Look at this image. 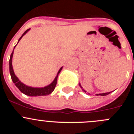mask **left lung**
Here are the masks:
<instances>
[{"label":"left lung","mask_w":134,"mask_h":134,"mask_svg":"<svg viewBox=\"0 0 134 134\" xmlns=\"http://www.w3.org/2000/svg\"><path fill=\"white\" fill-rule=\"evenodd\" d=\"M83 91H84V90H83ZM85 92H86V91H85ZM109 93L110 92H109V93H102V94H97V95H101V96H105V95H107V94H109Z\"/></svg>","instance_id":"left-lung-1"}]
</instances>
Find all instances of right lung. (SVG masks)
<instances>
[{"label": "right lung", "instance_id": "1", "mask_svg": "<svg viewBox=\"0 0 134 134\" xmlns=\"http://www.w3.org/2000/svg\"><path fill=\"white\" fill-rule=\"evenodd\" d=\"M30 30L28 29L25 31V32L23 33V34L22 35L21 37L19 40V41H20L21 38H22L23 36L28 32V30ZM16 47V45L15 46V47ZM14 47V48H15ZM13 51L12 52V54L10 56V59H9V72H10V75H11V78H12V81H13V83H15V85L16 86V87H18L19 90L21 91L23 93L25 94L26 95L28 96H31V97H37V96H44V95H48V94H51L52 91L54 90L55 87L56 86V83H57V79H58V76L59 73L60 72V71H62V67H61L60 69L59 70L58 72L57 76L55 78L54 80L52 82L50 85L48 86H46L44 87H42V88H34V87H28V86H26V85L23 83L22 82H21L19 81V80L17 78L15 75L14 72H13V67H12V57H13Z\"/></svg>", "mask_w": 134, "mask_h": 134}]
</instances>
